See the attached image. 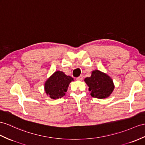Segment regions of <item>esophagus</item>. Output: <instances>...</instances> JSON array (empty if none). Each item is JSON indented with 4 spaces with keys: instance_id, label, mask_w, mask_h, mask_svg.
I'll return each instance as SVG.
<instances>
[{
    "instance_id": "1",
    "label": "esophagus",
    "mask_w": 145,
    "mask_h": 145,
    "mask_svg": "<svg viewBox=\"0 0 145 145\" xmlns=\"http://www.w3.org/2000/svg\"><path fill=\"white\" fill-rule=\"evenodd\" d=\"M76 79H77V80H82V79H83V76L81 75V76H79L78 77H77Z\"/></svg>"
}]
</instances>
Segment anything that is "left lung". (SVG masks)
<instances>
[{
    "instance_id": "left-lung-1",
    "label": "left lung",
    "mask_w": 145,
    "mask_h": 145,
    "mask_svg": "<svg viewBox=\"0 0 145 145\" xmlns=\"http://www.w3.org/2000/svg\"><path fill=\"white\" fill-rule=\"evenodd\" d=\"M84 80L89 87L91 96L94 98L100 99L107 98L114 89L111 77L98 70L93 71L91 77H87Z\"/></svg>"
}]
</instances>
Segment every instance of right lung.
I'll use <instances>...</instances> for the list:
<instances>
[{
    "label": "right lung",
    "instance_id": "right-lung-1",
    "mask_svg": "<svg viewBox=\"0 0 145 145\" xmlns=\"http://www.w3.org/2000/svg\"><path fill=\"white\" fill-rule=\"evenodd\" d=\"M72 80V77L65 75L61 71H56L45 82V92L52 99L61 98L65 95L69 83Z\"/></svg>",
    "mask_w": 145,
    "mask_h": 145
}]
</instances>
